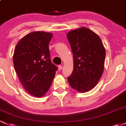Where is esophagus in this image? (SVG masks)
I'll use <instances>...</instances> for the list:
<instances>
[{"label":"esophagus","mask_w":126,"mask_h":126,"mask_svg":"<svg viewBox=\"0 0 126 126\" xmlns=\"http://www.w3.org/2000/svg\"><path fill=\"white\" fill-rule=\"evenodd\" d=\"M58 69H59V70H62V69H63V66H62V65H59V66H58Z\"/></svg>","instance_id":"esophagus-1"}]
</instances>
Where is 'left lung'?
<instances>
[{"label": "left lung", "instance_id": "left-lung-1", "mask_svg": "<svg viewBox=\"0 0 126 126\" xmlns=\"http://www.w3.org/2000/svg\"><path fill=\"white\" fill-rule=\"evenodd\" d=\"M66 36L74 56V70L67 78L69 84L77 92H88L103 74L105 48L99 36L87 27L71 30Z\"/></svg>", "mask_w": 126, "mask_h": 126}]
</instances>
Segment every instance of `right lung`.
I'll return each mask as SVG.
<instances>
[{"label":"right lung","mask_w":126,"mask_h":126,"mask_svg":"<svg viewBox=\"0 0 126 126\" xmlns=\"http://www.w3.org/2000/svg\"><path fill=\"white\" fill-rule=\"evenodd\" d=\"M52 34L33 32L16 44L13 63L23 87L30 94L41 97L50 88L57 67L50 60L49 43Z\"/></svg>","instance_id":"1"}]
</instances>
